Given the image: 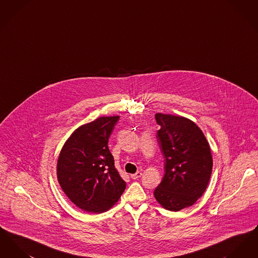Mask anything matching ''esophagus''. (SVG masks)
Wrapping results in <instances>:
<instances>
[{"label":"esophagus","mask_w":258,"mask_h":258,"mask_svg":"<svg viewBox=\"0 0 258 258\" xmlns=\"http://www.w3.org/2000/svg\"><path fill=\"white\" fill-rule=\"evenodd\" d=\"M141 176H142V173H141V172H136V173H135V174H132V175H131V178H132V179H138V178H140V177H141Z\"/></svg>","instance_id":"obj_1"}]
</instances>
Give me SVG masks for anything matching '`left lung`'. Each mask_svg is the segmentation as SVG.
<instances>
[{"label": "left lung", "mask_w": 258, "mask_h": 258, "mask_svg": "<svg viewBox=\"0 0 258 258\" xmlns=\"http://www.w3.org/2000/svg\"><path fill=\"white\" fill-rule=\"evenodd\" d=\"M155 117L165 173L154 196L163 208L177 212L194 205L206 190L213 168L211 149L191 120L162 113Z\"/></svg>", "instance_id": "left-lung-1"}]
</instances>
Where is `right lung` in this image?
Returning a JSON list of instances; mask_svg holds the SVG:
<instances>
[{"label": "right lung", "instance_id": "add662e5", "mask_svg": "<svg viewBox=\"0 0 258 258\" xmlns=\"http://www.w3.org/2000/svg\"><path fill=\"white\" fill-rule=\"evenodd\" d=\"M119 118L99 117L80 125L64 142L58 158L57 178L62 191L88 213L108 211L125 188L107 145Z\"/></svg>", "mask_w": 258, "mask_h": 258}]
</instances>
